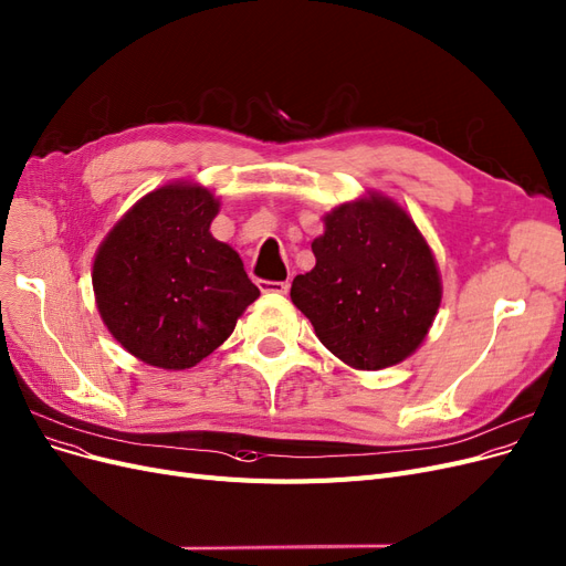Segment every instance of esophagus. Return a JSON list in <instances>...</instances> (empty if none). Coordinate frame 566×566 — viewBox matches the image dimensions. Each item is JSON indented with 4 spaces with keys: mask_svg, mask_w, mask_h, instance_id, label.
<instances>
[{
    "mask_svg": "<svg viewBox=\"0 0 566 566\" xmlns=\"http://www.w3.org/2000/svg\"><path fill=\"white\" fill-rule=\"evenodd\" d=\"M260 290L266 292V295H285L290 290L287 281H260Z\"/></svg>",
    "mask_w": 566,
    "mask_h": 566,
    "instance_id": "1",
    "label": "esophagus"
}]
</instances>
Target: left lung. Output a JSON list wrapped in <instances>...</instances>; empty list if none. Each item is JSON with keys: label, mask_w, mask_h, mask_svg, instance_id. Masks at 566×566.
Wrapping results in <instances>:
<instances>
[{"label": "left lung", "mask_w": 566, "mask_h": 566, "mask_svg": "<svg viewBox=\"0 0 566 566\" xmlns=\"http://www.w3.org/2000/svg\"><path fill=\"white\" fill-rule=\"evenodd\" d=\"M311 243L316 266L290 297L327 350L354 369H384L426 339L442 302L438 262L407 210L379 191L333 208Z\"/></svg>", "instance_id": "8db88e82"}]
</instances>
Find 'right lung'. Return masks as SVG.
<instances>
[{
    "label": "right lung",
    "mask_w": 566,
    "mask_h": 566,
    "mask_svg": "<svg viewBox=\"0 0 566 566\" xmlns=\"http://www.w3.org/2000/svg\"><path fill=\"white\" fill-rule=\"evenodd\" d=\"M220 199L197 182L154 189L116 222L93 260L101 318L130 356L189 369L260 297L239 252L210 233Z\"/></svg>",
    "instance_id": "right-lung-1"
}]
</instances>
